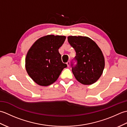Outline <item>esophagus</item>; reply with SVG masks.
Here are the masks:
<instances>
[{
    "instance_id": "obj_1",
    "label": "esophagus",
    "mask_w": 127,
    "mask_h": 127,
    "mask_svg": "<svg viewBox=\"0 0 127 127\" xmlns=\"http://www.w3.org/2000/svg\"><path fill=\"white\" fill-rule=\"evenodd\" d=\"M66 64H67V66H68V67H69V66H70V63L69 61H68V62L66 63Z\"/></svg>"
}]
</instances>
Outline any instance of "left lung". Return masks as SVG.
<instances>
[{
  "label": "left lung",
  "instance_id": "1",
  "mask_svg": "<svg viewBox=\"0 0 127 127\" xmlns=\"http://www.w3.org/2000/svg\"><path fill=\"white\" fill-rule=\"evenodd\" d=\"M68 42L76 51L77 64L72 65L76 79L83 85H90L98 80L103 72L105 59L100 48L87 36H69Z\"/></svg>",
  "mask_w": 127,
  "mask_h": 127
}]
</instances>
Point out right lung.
Wrapping results in <instances>:
<instances>
[{
  "instance_id": "1",
  "label": "right lung",
  "mask_w": 127,
  "mask_h": 127,
  "mask_svg": "<svg viewBox=\"0 0 127 127\" xmlns=\"http://www.w3.org/2000/svg\"><path fill=\"white\" fill-rule=\"evenodd\" d=\"M65 39V36L48 35L37 39L29 48L26 57V69L37 85L52 84L67 66L62 62L58 51Z\"/></svg>"
}]
</instances>
